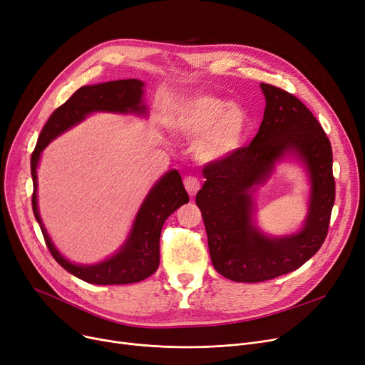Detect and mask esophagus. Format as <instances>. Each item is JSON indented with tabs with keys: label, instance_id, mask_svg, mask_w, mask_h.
Wrapping results in <instances>:
<instances>
[{
	"label": "esophagus",
	"instance_id": "1",
	"mask_svg": "<svg viewBox=\"0 0 365 365\" xmlns=\"http://www.w3.org/2000/svg\"><path fill=\"white\" fill-rule=\"evenodd\" d=\"M183 185H185V187H186V190H187V194H189L190 197H195L197 192L200 190V187H201V183H200L198 178H195V176H187V178H185Z\"/></svg>",
	"mask_w": 365,
	"mask_h": 365
}]
</instances>
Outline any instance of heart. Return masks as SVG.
Masks as SVG:
<instances>
[{
    "label": "heart",
    "mask_w": 365,
    "mask_h": 365,
    "mask_svg": "<svg viewBox=\"0 0 365 365\" xmlns=\"http://www.w3.org/2000/svg\"><path fill=\"white\" fill-rule=\"evenodd\" d=\"M170 127L185 138H198V160L217 163L234 157L242 148L248 117L238 105L213 94H195L182 101L170 117Z\"/></svg>",
    "instance_id": "heart-1"
}]
</instances>
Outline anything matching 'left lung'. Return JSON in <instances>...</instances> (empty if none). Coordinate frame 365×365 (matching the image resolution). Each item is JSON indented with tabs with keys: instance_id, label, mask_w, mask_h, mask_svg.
Masks as SVG:
<instances>
[{
	"instance_id": "left-lung-1",
	"label": "left lung",
	"mask_w": 365,
	"mask_h": 365,
	"mask_svg": "<svg viewBox=\"0 0 365 365\" xmlns=\"http://www.w3.org/2000/svg\"><path fill=\"white\" fill-rule=\"evenodd\" d=\"M260 87L266 108L256 138L234 157L204 165L207 180L195 198L215 269L237 282L272 279L308 262L327 237L336 197L331 145L314 113L289 91ZM292 151L310 171V213L297 235L269 239L254 225L252 192Z\"/></svg>"
}]
</instances>
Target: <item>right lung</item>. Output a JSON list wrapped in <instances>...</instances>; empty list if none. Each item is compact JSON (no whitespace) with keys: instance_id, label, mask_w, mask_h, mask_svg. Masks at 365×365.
<instances>
[{"instance_id":"1","label":"right lung","mask_w":365,"mask_h":365,"mask_svg":"<svg viewBox=\"0 0 365 365\" xmlns=\"http://www.w3.org/2000/svg\"><path fill=\"white\" fill-rule=\"evenodd\" d=\"M143 86V81L131 78L78 88L62 106L50 115L31 157V175L34 182L32 210L36 222L40 223L48 252L63 269L90 284L110 285L139 282L158 269L163 225L171 213H175L180 205L189 201L179 171L171 170L165 173L153 185L134 219L125 244L120 248L118 253L96 264H73L56 250L41 222L40 213H38L36 165L43 149L53 139L72 125L81 123L91 112L146 113V106L142 103Z\"/></svg>"}]
</instances>
